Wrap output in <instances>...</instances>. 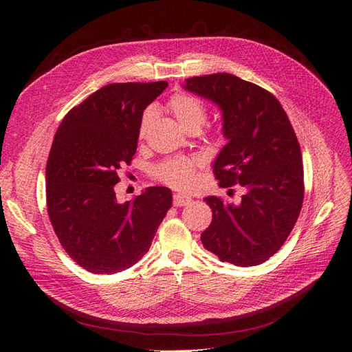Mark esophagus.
Wrapping results in <instances>:
<instances>
[{"label": "esophagus", "mask_w": 352, "mask_h": 352, "mask_svg": "<svg viewBox=\"0 0 352 352\" xmlns=\"http://www.w3.org/2000/svg\"><path fill=\"white\" fill-rule=\"evenodd\" d=\"M190 201H192V198H190V197H186V195H182V194H175L173 206L175 207H184V206H188Z\"/></svg>", "instance_id": "1"}]
</instances>
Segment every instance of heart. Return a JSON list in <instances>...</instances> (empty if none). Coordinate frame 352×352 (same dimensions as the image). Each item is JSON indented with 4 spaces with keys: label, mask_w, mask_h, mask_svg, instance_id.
<instances>
[{
    "label": "heart",
    "mask_w": 352,
    "mask_h": 352,
    "mask_svg": "<svg viewBox=\"0 0 352 352\" xmlns=\"http://www.w3.org/2000/svg\"><path fill=\"white\" fill-rule=\"evenodd\" d=\"M168 107L176 116L177 122L180 126L186 131L190 129H201V126L207 120V105L204 101L199 100L198 97L188 92H179L173 95L168 101ZM155 111L153 107L145 109L141 117L140 129H138V135L140 138H144L150 129V126L154 120ZM197 168L198 163L194 158L188 157H177V158H168L166 162L160 163L154 168V176L164 182L166 185L172 186L175 189L188 190L194 188L197 184Z\"/></svg>",
    "instance_id": "heart-1"
}]
</instances>
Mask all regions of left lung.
I'll return each mask as SVG.
<instances>
[{
    "mask_svg": "<svg viewBox=\"0 0 352 352\" xmlns=\"http://www.w3.org/2000/svg\"><path fill=\"white\" fill-rule=\"evenodd\" d=\"M184 88L221 110L229 142L212 164L219 185L247 189L238 206L204 198L212 220L201 233L202 245L221 261L261 264L280 250L302 207V155L294 127L273 94L235 74L189 78Z\"/></svg>",
    "mask_w": 352,
    "mask_h": 352,
    "instance_id": "left-lung-1",
    "label": "left lung"
}]
</instances>
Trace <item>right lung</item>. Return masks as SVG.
<instances>
[{
  "instance_id": "add662e5",
  "label": "right lung",
  "mask_w": 352,
  "mask_h": 352,
  "mask_svg": "<svg viewBox=\"0 0 352 352\" xmlns=\"http://www.w3.org/2000/svg\"><path fill=\"white\" fill-rule=\"evenodd\" d=\"M167 82L110 83L73 107L56 132L47 162V208L61 247L95 274L132 267L151 247L172 207V190L146 188L119 204L117 172L131 164L148 104Z\"/></svg>"
}]
</instances>
